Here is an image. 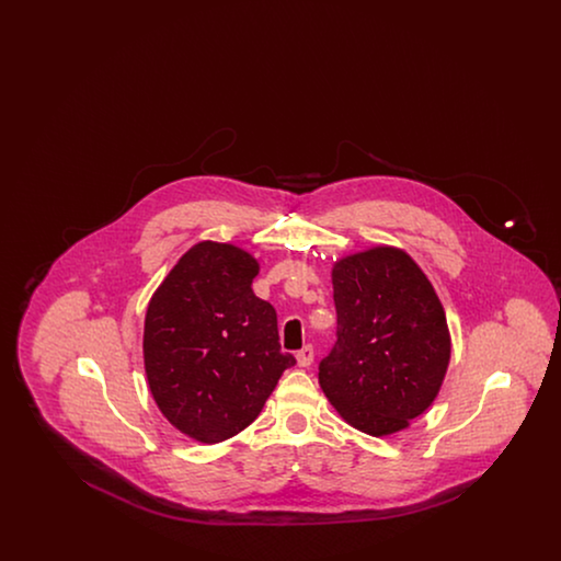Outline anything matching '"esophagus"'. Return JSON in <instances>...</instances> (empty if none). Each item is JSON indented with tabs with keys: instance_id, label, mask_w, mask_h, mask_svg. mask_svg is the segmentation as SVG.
<instances>
[{
	"instance_id": "1",
	"label": "esophagus",
	"mask_w": 561,
	"mask_h": 561,
	"mask_svg": "<svg viewBox=\"0 0 561 561\" xmlns=\"http://www.w3.org/2000/svg\"><path fill=\"white\" fill-rule=\"evenodd\" d=\"M313 355H316L313 347H311V345H305V347L296 353V364H298L300 368H309V366L313 364Z\"/></svg>"
}]
</instances>
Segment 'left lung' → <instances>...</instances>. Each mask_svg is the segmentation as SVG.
I'll return each instance as SVG.
<instances>
[{"label":"left lung","mask_w":561,"mask_h":561,"mask_svg":"<svg viewBox=\"0 0 561 561\" xmlns=\"http://www.w3.org/2000/svg\"><path fill=\"white\" fill-rule=\"evenodd\" d=\"M336 345L320 385L351 427L374 437L410 427L437 398L450 364L446 311L416 261L393 245L332 267Z\"/></svg>","instance_id":"8db88e82"}]
</instances>
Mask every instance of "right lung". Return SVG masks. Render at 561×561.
Returning <instances> with one entry per match:
<instances>
[{
    "label": "right lung",
    "instance_id": "add662e5",
    "mask_svg": "<svg viewBox=\"0 0 561 561\" xmlns=\"http://www.w3.org/2000/svg\"><path fill=\"white\" fill-rule=\"evenodd\" d=\"M259 261L233 243L191 245L153 293L145 373L161 414L191 439L225 442L252 425L279 376L277 313L252 293Z\"/></svg>",
    "mask_w": 561,
    "mask_h": 561
}]
</instances>
